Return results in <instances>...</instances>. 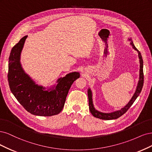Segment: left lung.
I'll use <instances>...</instances> for the list:
<instances>
[{"label": "left lung", "instance_id": "8db88e82", "mask_svg": "<svg viewBox=\"0 0 152 152\" xmlns=\"http://www.w3.org/2000/svg\"><path fill=\"white\" fill-rule=\"evenodd\" d=\"M129 41H130V44L133 47V48L135 50H136L138 53V57L140 58V80L138 83V86L136 87V90L133 95V97L131 98L130 101L128 102V104H127L124 107L122 108L121 110H117L113 112H111V113H103V112L98 111L95 109L94 106V104H93V100H92V92L91 90L89 88L88 90V100H89V109L90 110V112L91 114L94 117H96V118H99L103 120H112V119H115L119 118L121 115L125 114L126 112L128 110V109L130 108V107L133 105L134 102L136 100L140 95V94L142 88L143 86V82H144V76H143V58H142V56L140 51L137 49L134 45L133 42L132 41L131 38H129Z\"/></svg>", "mask_w": 152, "mask_h": 152}]
</instances>
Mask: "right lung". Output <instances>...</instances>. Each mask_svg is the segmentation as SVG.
<instances>
[{
    "label": "right lung",
    "instance_id": "obj_1",
    "mask_svg": "<svg viewBox=\"0 0 152 152\" xmlns=\"http://www.w3.org/2000/svg\"><path fill=\"white\" fill-rule=\"evenodd\" d=\"M28 36L23 37L14 45L9 58L8 81L12 94L24 109L31 114L52 116L59 114L64 105L70 88L80 76L72 72L58 78L56 86L45 90L39 86L24 71L20 63L21 53Z\"/></svg>",
    "mask_w": 152,
    "mask_h": 152
}]
</instances>
